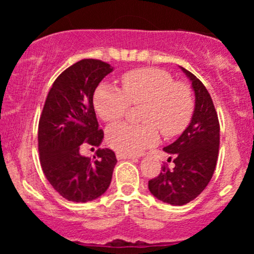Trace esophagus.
<instances>
[{"label":"esophagus","mask_w":254,"mask_h":254,"mask_svg":"<svg viewBox=\"0 0 254 254\" xmlns=\"http://www.w3.org/2000/svg\"><path fill=\"white\" fill-rule=\"evenodd\" d=\"M117 155V159L118 160H127V159H132V155H127V154H123V153H117L116 154Z\"/></svg>","instance_id":"34e87169"}]
</instances>
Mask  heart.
Returning a JSON list of instances; mask_svg holds the SVG:
<instances>
[{
  "label": "heart",
  "mask_w": 254,
  "mask_h": 254,
  "mask_svg": "<svg viewBox=\"0 0 254 254\" xmlns=\"http://www.w3.org/2000/svg\"><path fill=\"white\" fill-rule=\"evenodd\" d=\"M123 90L103 82L94 93V107L107 123L121 119L131 105L144 104V124L119 123L110 127L106 141L118 153L133 155L165 137H174L186 129L194 109L190 87L178 82L170 72L157 68H138L122 76Z\"/></svg>",
  "instance_id": "1"
}]
</instances>
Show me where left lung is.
Instances as JSON below:
<instances>
[{
	"label": "left lung",
	"instance_id": "1",
	"mask_svg": "<svg viewBox=\"0 0 254 254\" xmlns=\"http://www.w3.org/2000/svg\"><path fill=\"white\" fill-rule=\"evenodd\" d=\"M182 69L196 95L193 116L182 136L164 148L170 160L173 157V170L165 164L148 183L153 196L172 205H184L202 193L214 174L220 147V123L210 94L202 81Z\"/></svg>",
	"mask_w": 254,
	"mask_h": 254
}]
</instances>
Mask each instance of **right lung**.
<instances>
[{
  "label": "right lung",
  "mask_w": 254,
  "mask_h": 254,
  "mask_svg": "<svg viewBox=\"0 0 254 254\" xmlns=\"http://www.w3.org/2000/svg\"><path fill=\"white\" fill-rule=\"evenodd\" d=\"M113 70L109 63L81 60L55 80L44 104L38 127V149L46 179L65 199L86 203L105 193L117 164L115 151L99 149L94 159L82 156L84 144L99 147V129L93 94Z\"/></svg>",
  "instance_id": "1"
}]
</instances>
